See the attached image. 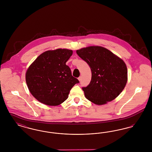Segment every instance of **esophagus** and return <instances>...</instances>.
Returning a JSON list of instances; mask_svg holds the SVG:
<instances>
[{
	"instance_id": "34e87169",
	"label": "esophagus",
	"mask_w": 152,
	"mask_h": 152,
	"mask_svg": "<svg viewBox=\"0 0 152 152\" xmlns=\"http://www.w3.org/2000/svg\"><path fill=\"white\" fill-rule=\"evenodd\" d=\"M78 80H79L80 81H81V76H80L79 77H78Z\"/></svg>"
}]
</instances>
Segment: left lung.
<instances>
[{"instance_id": "left-lung-1", "label": "left lung", "mask_w": 152, "mask_h": 152, "mask_svg": "<svg viewBox=\"0 0 152 152\" xmlns=\"http://www.w3.org/2000/svg\"><path fill=\"white\" fill-rule=\"evenodd\" d=\"M91 68L92 78L83 87L87 99L97 105L112 101L121 94L128 80V71L122 59L102 47L91 46L76 51Z\"/></svg>"}]
</instances>
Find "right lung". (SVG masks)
I'll return each instance as SVG.
<instances>
[{"instance_id":"right-lung-1","label":"right lung","mask_w":152,"mask_h":152,"mask_svg":"<svg viewBox=\"0 0 152 152\" xmlns=\"http://www.w3.org/2000/svg\"><path fill=\"white\" fill-rule=\"evenodd\" d=\"M72 52L66 49L45 51L29 66L26 80L31 94L38 101L50 106L60 105L79 83L65 64Z\"/></svg>"}]
</instances>
